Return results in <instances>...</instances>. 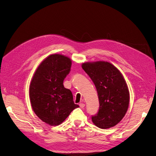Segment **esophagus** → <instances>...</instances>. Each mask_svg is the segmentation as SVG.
I'll list each match as a JSON object with an SVG mask.
<instances>
[{
  "label": "esophagus",
  "instance_id": "obj_1",
  "mask_svg": "<svg viewBox=\"0 0 156 156\" xmlns=\"http://www.w3.org/2000/svg\"><path fill=\"white\" fill-rule=\"evenodd\" d=\"M79 106H80V107H81V108H83L84 107V106H85V105H84V103H79Z\"/></svg>",
  "mask_w": 156,
  "mask_h": 156
}]
</instances>
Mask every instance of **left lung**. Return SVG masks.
Wrapping results in <instances>:
<instances>
[{
	"instance_id": "left-lung-1",
	"label": "left lung",
	"mask_w": 156,
	"mask_h": 156,
	"mask_svg": "<svg viewBox=\"0 0 156 156\" xmlns=\"http://www.w3.org/2000/svg\"><path fill=\"white\" fill-rule=\"evenodd\" d=\"M82 68L95 85L100 103L92 122L101 129L116 126L125 116L129 103V90L122 73L103 61L83 63Z\"/></svg>"
}]
</instances>
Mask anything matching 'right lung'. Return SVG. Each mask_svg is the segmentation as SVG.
Instances as JSON below:
<instances>
[{
  "mask_svg": "<svg viewBox=\"0 0 156 156\" xmlns=\"http://www.w3.org/2000/svg\"><path fill=\"white\" fill-rule=\"evenodd\" d=\"M72 60L58 54L51 55L42 62L32 77L29 95L33 111L40 119L51 126L63 122L79 106L73 102L70 90L64 88Z\"/></svg>",
  "mask_w": 156,
  "mask_h": 156,
  "instance_id": "1",
  "label": "right lung"
}]
</instances>
